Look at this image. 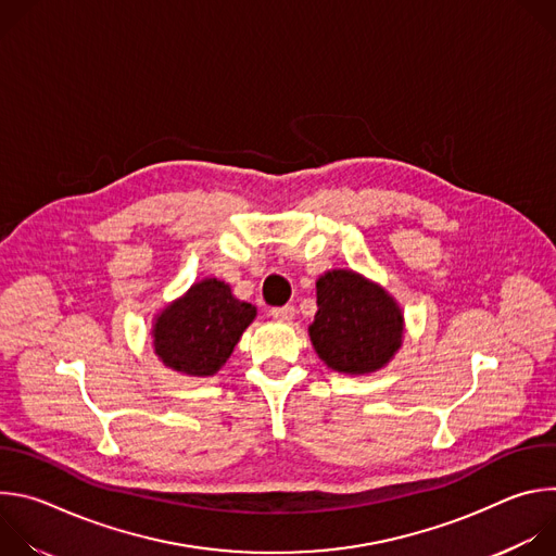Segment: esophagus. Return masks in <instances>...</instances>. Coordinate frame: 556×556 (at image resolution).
Returning <instances> with one entry per match:
<instances>
[{
	"mask_svg": "<svg viewBox=\"0 0 556 556\" xmlns=\"http://www.w3.org/2000/svg\"><path fill=\"white\" fill-rule=\"evenodd\" d=\"M270 314H273V319H277V321H281V324H288V321H292V319H294V307H292V305L273 307V309H270Z\"/></svg>",
	"mask_w": 556,
	"mask_h": 556,
	"instance_id": "1",
	"label": "esophagus"
}]
</instances>
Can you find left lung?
<instances>
[{"instance_id": "obj_1", "label": "left lung", "mask_w": 556, "mask_h": 556, "mask_svg": "<svg viewBox=\"0 0 556 556\" xmlns=\"http://www.w3.org/2000/svg\"><path fill=\"white\" fill-rule=\"evenodd\" d=\"M316 307L307 328L312 348L339 374H374L403 348V307L356 270L332 268L316 279Z\"/></svg>"}]
</instances>
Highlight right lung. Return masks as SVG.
<instances>
[{"label":"right lung","mask_w":556,"mask_h":556,"mask_svg":"<svg viewBox=\"0 0 556 556\" xmlns=\"http://www.w3.org/2000/svg\"><path fill=\"white\" fill-rule=\"evenodd\" d=\"M255 316L257 307L237 299L226 281L204 277L153 316V354L178 374L215 376Z\"/></svg>","instance_id":"add662e5"}]
</instances>
